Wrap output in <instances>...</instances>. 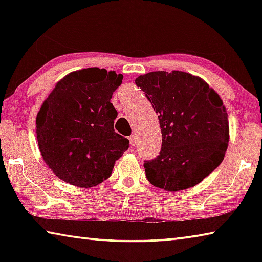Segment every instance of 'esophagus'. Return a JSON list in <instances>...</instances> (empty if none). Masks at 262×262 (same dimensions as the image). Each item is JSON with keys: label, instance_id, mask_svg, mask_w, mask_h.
<instances>
[{"label": "esophagus", "instance_id": "34e87169", "mask_svg": "<svg viewBox=\"0 0 262 262\" xmlns=\"http://www.w3.org/2000/svg\"><path fill=\"white\" fill-rule=\"evenodd\" d=\"M129 143H130L132 147H135V144H136V136L135 135L129 136Z\"/></svg>", "mask_w": 262, "mask_h": 262}]
</instances>
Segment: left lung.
I'll return each mask as SVG.
<instances>
[{
	"mask_svg": "<svg viewBox=\"0 0 262 262\" xmlns=\"http://www.w3.org/2000/svg\"><path fill=\"white\" fill-rule=\"evenodd\" d=\"M135 84L158 114L162 148L144 161L147 179L168 192L193 187L223 161L228 113L220 96L200 77L174 70L152 72Z\"/></svg>",
	"mask_w": 262,
	"mask_h": 262,
	"instance_id": "obj_1",
	"label": "left lung"
}]
</instances>
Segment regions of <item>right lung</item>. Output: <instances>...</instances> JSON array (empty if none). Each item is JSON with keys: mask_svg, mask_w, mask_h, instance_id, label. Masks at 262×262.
Listing matches in <instances>:
<instances>
[{"mask_svg": "<svg viewBox=\"0 0 262 262\" xmlns=\"http://www.w3.org/2000/svg\"><path fill=\"white\" fill-rule=\"evenodd\" d=\"M123 76L86 68L56 83L37 114V139L48 167L66 183L92 187L112 174L129 141L114 132L111 103Z\"/></svg>", "mask_w": 262, "mask_h": 262, "instance_id": "right-lung-1", "label": "right lung"}]
</instances>
